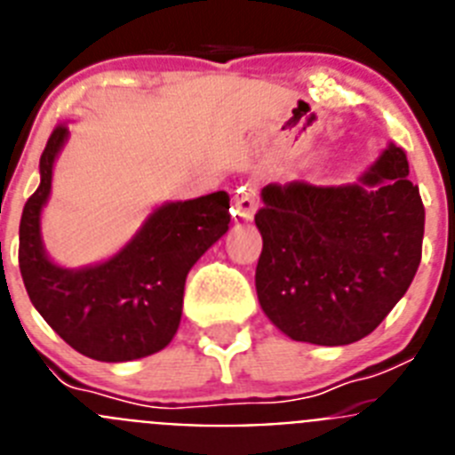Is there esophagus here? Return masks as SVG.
<instances>
[{"mask_svg": "<svg viewBox=\"0 0 455 455\" xmlns=\"http://www.w3.org/2000/svg\"><path fill=\"white\" fill-rule=\"evenodd\" d=\"M257 209V193L251 184H243L235 191V216L239 219H251Z\"/></svg>", "mask_w": 455, "mask_h": 455, "instance_id": "1", "label": "esophagus"}]
</instances>
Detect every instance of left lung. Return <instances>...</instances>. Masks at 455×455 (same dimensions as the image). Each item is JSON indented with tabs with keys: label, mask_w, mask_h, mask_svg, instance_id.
<instances>
[{
	"label": "left lung",
	"mask_w": 455,
	"mask_h": 455,
	"mask_svg": "<svg viewBox=\"0 0 455 455\" xmlns=\"http://www.w3.org/2000/svg\"><path fill=\"white\" fill-rule=\"evenodd\" d=\"M262 198L255 287L264 315L319 347L376 331L421 262L424 203L403 148L389 146L360 184H268Z\"/></svg>",
	"instance_id": "1"
}]
</instances>
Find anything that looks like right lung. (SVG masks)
<instances>
[{"label":"right lung","mask_w":455,"mask_h":455,"mask_svg":"<svg viewBox=\"0 0 455 455\" xmlns=\"http://www.w3.org/2000/svg\"><path fill=\"white\" fill-rule=\"evenodd\" d=\"M66 136L68 124H56L40 156V187L22 209L18 262L24 287L52 331L82 355L100 363L152 355L178 332L187 273L228 232L230 196L216 191L164 204L108 262L59 268L40 243V209Z\"/></svg>","instance_id":"right-lung-1"}]
</instances>
